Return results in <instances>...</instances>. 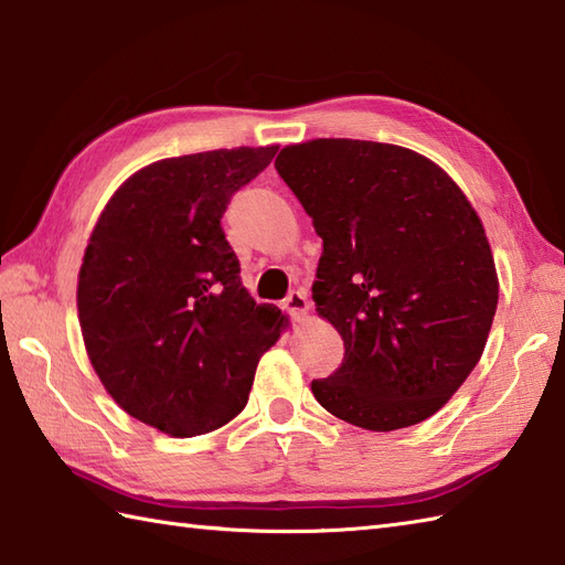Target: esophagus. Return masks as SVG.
I'll return each mask as SVG.
<instances>
[{
  "mask_svg": "<svg viewBox=\"0 0 565 565\" xmlns=\"http://www.w3.org/2000/svg\"><path fill=\"white\" fill-rule=\"evenodd\" d=\"M284 310L289 313L294 320H301L308 313V294L303 289H294L289 296L284 298Z\"/></svg>",
  "mask_w": 565,
  "mask_h": 565,
  "instance_id": "esophagus-1",
  "label": "esophagus"
}]
</instances>
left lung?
Listing matches in <instances>:
<instances>
[{
	"label": "left lung",
	"mask_w": 565,
	"mask_h": 565,
	"mask_svg": "<svg viewBox=\"0 0 565 565\" xmlns=\"http://www.w3.org/2000/svg\"><path fill=\"white\" fill-rule=\"evenodd\" d=\"M322 237L313 301L344 359L310 383L354 427L435 415L483 354L498 308L486 231L449 174L401 146L318 138L274 162Z\"/></svg>",
	"instance_id": "8db88e82"
}]
</instances>
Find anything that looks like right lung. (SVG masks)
<instances>
[{
  "label": "right lung",
  "instance_id": "obj_1",
  "mask_svg": "<svg viewBox=\"0 0 565 565\" xmlns=\"http://www.w3.org/2000/svg\"><path fill=\"white\" fill-rule=\"evenodd\" d=\"M209 150L142 167L106 203L79 269V326L111 398L140 423L196 437L243 413L284 316L257 306L221 218L276 154Z\"/></svg>",
  "mask_w": 565,
  "mask_h": 565
}]
</instances>
